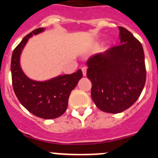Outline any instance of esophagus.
<instances>
[{
  "mask_svg": "<svg viewBox=\"0 0 158 158\" xmlns=\"http://www.w3.org/2000/svg\"><path fill=\"white\" fill-rule=\"evenodd\" d=\"M81 69H82V71H83V76H86V75H87V68L83 67V68H82Z\"/></svg>",
  "mask_w": 158,
  "mask_h": 158,
  "instance_id": "1",
  "label": "esophagus"
}]
</instances>
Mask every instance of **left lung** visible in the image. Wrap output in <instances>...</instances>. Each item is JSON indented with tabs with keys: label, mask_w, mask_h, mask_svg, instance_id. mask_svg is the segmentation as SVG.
Wrapping results in <instances>:
<instances>
[{
	"label": "left lung",
	"mask_w": 158,
	"mask_h": 158,
	"mask_svg": "<svg viewBox=\"0 0 158 158\" xmlns=\"http://www.w3.org/2000/svg\"><path fill=\"white\" fill-rule=\"evenodd\" d=\"M118 29L120 44L93 55L87 62L91 98L98 109L110 114L124 111L136 102L146 79L142 44L127 28Z\"/></svg>",
	"instance_id": "1"
}]
</instances>
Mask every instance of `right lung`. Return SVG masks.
<instances>
[{"label": "right lung", "mask_w": 158, "mask_h": 158, "mask_svg": "<svg viewBox=\"0 0 158 158\" xmlns=\"http://www.w3.org/2000/svg\"><path fill=\"white\" fill-rule=\"evenodd\" d=\"M44 30V28L33 30L13 50L11 60L12 82L15 94L28 111L41 118L53 119L66 111L70 94L83 77V72L79 69L71 75H60L44 82L34 81L24 75L20 65L22 50L31 35Z\"/></svg>", "instance_id": "right-lung-1"}]
</instances>
